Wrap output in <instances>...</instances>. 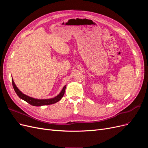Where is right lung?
<instances>
[{
    "instance_id": "add662e5",
    "label": "right lung",
    "mask_w": 148,
    "mask_h": 148,
    "mask_svg": "<svg viewBox=\"0 0 148 148\" xmlns=\"http://www.w3.org/2000/svg\"><path fill=\"white\" fill-rule=\"evenodd\" d=\"M12 85L13 89L16 93V95H18L20 99L24 100L25 101L29 103V104L32 105L33 106H45V105H50V104H55V103L59 102L61 99L62 97L64 96L65 91V88H66V85L64 86L63 89H62V91L60 92L58 95L57 96L51 98V99H35V98L29 97L27 95H25L22 92H21L19 89L16 86V84H15L14 82H13V78H12Z\"/></svg>"
}]
</instances>
